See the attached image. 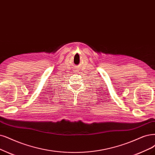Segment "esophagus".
Here are the masks:
<instances>
[{
	"mask_svg": "<svg viewBox=\"0 0 155 155\" xmlns=\"http://www.w3.org/2000/svg\"><path fill=\"white\" fill-rule=\"evenodd\" d=\"M73 71H74L75 72H78V68H74V70Z\"/></svg>",
	"mask_w": 155,
	"mask_h": 155,
	"instance_id": "esophagus-1",
	"label": "esophagus"
}]
</instances>
